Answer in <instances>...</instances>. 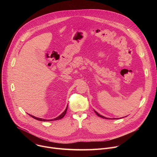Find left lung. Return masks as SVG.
Wrapping results in <instances>:
<instances>
[{"instance_id": "obj_1", "label": "left lung", "mask_w": 157, "mask_h": 157, "mask_svg": "<svg viewBox=\"0 0 157 157\" xmlns=\"http://www.w3.org/2000/svg\"><path fill=\"white\" fill-rule=\"evenodd\" d=\"M94 112H95V113H96V114L99 117H102V118H103V119H110V118H106V117H105L104 116L100 115L99 113H97V112H96V110H94Z\"/></svg>"}]
</instances>
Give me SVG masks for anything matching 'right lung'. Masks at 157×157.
<instances>
[{
	"mask_svg": "<svg viewBox=\"0 0 157 157\" xmlns=\"http://www.w3.org/2000/svg\"><path fill=\"white\" fill-rule=\"evenodd\" d=\"M67 109H68V106L66 107V109L64 110V111L63 112V113L61 114V115H59L58 117H57L56 118H55V119H50V120H47V119H41V118H38V117H35V116H32V115H30V116H31L32 117H33V118H34L35 119H36V120H38V121H57V120H59V119H62L64 116V115L66 114V111H67Z\"/></svg>",
	"mask_w": 157,
	"mask_h": 157,
	"instance_id": "obj_1",
	"label": "right lung"
}]
</instances>
